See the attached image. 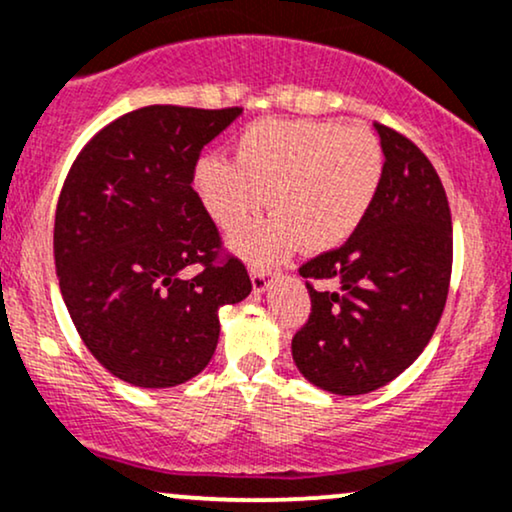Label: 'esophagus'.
<instances>
[{
    "label": "esophagus",
    "mask_w": 512,
    "mask_h": 512,
    "mask_svg": "<svg viewBox=\"0 0 512 512\" xmlns=\"http://www.w3.org/2000/svg\"><path fill=\"white\" fill-rule=\"evenodd\" d=\"M269 288V279L264 272H252V293H264Z\"/></svg>",
    "instance_id": "esophagus-1"
}]
</instances>
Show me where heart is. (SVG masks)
Returning <instances> with one entry per match:
<instances>
[{
	"mask_svg": "<svg viewBox=\"0 0 512 512\" xmlns=\"http://www.w3.org/2000/svg\"><path fill=\"white\" fill-rule=\"evenodd\" d=\"M233 157H200L193 183L224 231L255 217L269 195L274 214L229 238V248L260 269L286 260L300 243L310 255L341 248L372 212L386 174L377 135L338 121H252Z\"/></svg>",
	"mask_w": 512,
	"mask_h": 512,
	"instance_id": "b5f03b06",
	"label": "heart"
}]
</instances>
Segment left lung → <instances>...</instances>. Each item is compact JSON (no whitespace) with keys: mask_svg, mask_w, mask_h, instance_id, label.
<instances>
[{"mask_svg":"<svg viewBox=\"0 0 512 512\" xmlns=\"http://www.w3.org/2000/svg\"><path fill=\"white\" fill-rule=\"evenodd\" d=\"M386 174L372 212L341 248L300 267L312 312L293 336L300 374L336 396L389 384L427 348L446 305L453 229L446 190L412 140L374 123ZM312 280H334L317 292Z\"/></svg>","mask_w":512,"mask_h":512,"instance_id":"1","label":"left lung"}]
</instances>
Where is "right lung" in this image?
Instances as JSON below:
<instances>
[{
    "label": "right lung",
    "mask_w": 512,
    "mask_h": 512,
    "mask_svg": "<svg viewBox=\"0 0 512 512\" xmlns=\"http://www.w3.org/2000/svg\"><path fill=\"white\" fill-rule=\"evenodd\" d=\"M243 109L152 104L104 126L73 162L54 217L61 298L104 369L143 389L193 379L212 360L219 310L250 295L193 174L202 147ZM202 263L188 280L185 269Z\"/></svg>",
    "instance_id": "obj_1"
}]
</instances>
